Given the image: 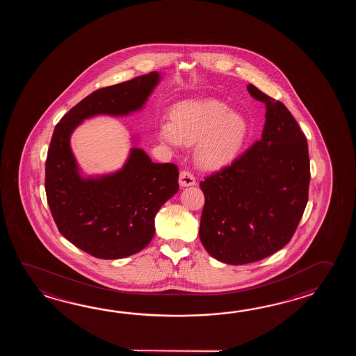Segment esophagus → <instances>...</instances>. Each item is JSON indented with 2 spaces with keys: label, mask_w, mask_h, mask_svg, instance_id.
Masks as SVG:
<instances>
[{
  "label": "esophagus",
  "mask_w": 356,
  "mask_h": 356,
  "mask_svg": "<svg viewBox=\"0 0 356 356\" xmlns=\"http://www.w3.org/2000/svg\"><path fill=\"white\" fill-rule=\"evenodd\" d=\"M179 184L181 187H191L196 184V178L188 170H181L179 175Z\"/></svg>",
  "instance_id": "esophagus-1"
}]
</instances>
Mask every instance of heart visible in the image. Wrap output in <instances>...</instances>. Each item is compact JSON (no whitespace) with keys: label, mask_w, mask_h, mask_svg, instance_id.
<instances>
[{"label":"heart","mask_w":356,"mask_h":356,"mask_svg":"<svg viewBox=\"0 0 356 356\" xmlns=\"http://www.w3.org/2000/svg\"><path fill=\"white\" fill-rule=\"evenodd\" d=\"M248 135V124L241 114L216 99L186 100L175 106L173 120L160 123V140L179 147L193 145L200 165L219 169L233 161Z\"/></svg>","instance_id":"obj_1"}]
</instances>
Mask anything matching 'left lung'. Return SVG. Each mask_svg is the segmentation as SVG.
Returning a JSON list of instances; mask_svg holds the SVG:
<instances>
[{
  "label": "left lung",
  "instance_id": "8db88e82",
  "mask_svg": "<svg viewBox=\"0 0 356 356\" xmlns=\"http://www.w3.org/2000/svg\"><path fill=\"white\" fill-rule=\"evenodd\" d=\"M265 103L262 136L232 165L200 183L204 206L200 239L220 262L245 265L285 247L308 202V144L288 108L254 85Z\"/></svg>",
  "mask_w": 356,
  "mask_h": 356
}]
</instances>
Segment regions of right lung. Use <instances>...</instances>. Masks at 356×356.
Listing matches in <instances>:
<instances>
[{
	"instance_id": "obj_1",
	"label": "right lung",
	"mask_w": 356,
	"mask_h": 356,
	"mask_svg": "<svg viewBox=\"0 0 356 356\" xmlns=\"http://www.w3.org/2000/svg\"><path fill=\"white\" fill-rule=\"evenodd\" d=\"M159 72L138 76L91 92L60 118L46 161L47 201L60 234L103 259L129 257L155 234V215L178 192V168L152 163L132 147L123 167L111 175L83 177L70 138L83 120L122 117L143 109L159 83Z\"/></svg>"
}]
</instances>
